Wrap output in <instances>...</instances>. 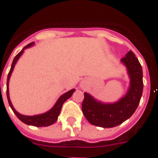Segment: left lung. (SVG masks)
<instances>
[{
	"mask_svg": "<svg viewBox=\"0 0 158 158\" xmlns=\"http://www.w3.org/2000/svg\"><path fill=\"white\" fill-rule=\"evenodd\" d=\"M121 62L127 67L130 78L129 89L122 98L115 103H103L89 93H84L82 111L93 125L104 128L118 126L133 115L139 106L143 91L142 65L131 51Z\"/></svg>",
	"mask_w": 158,
	"mask_h": 158,
	"instance_id": "left-lung-1",
	"label": "left lung"
}]
</instances>
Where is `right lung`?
Instances as JSON below:
<instances>
[{
  "instance_id": "right-lung-1",
  "label": "right lung",
  "mask_w": 158,
  "mask_h": 158,
  "mask_svg": "<svg viewBox=\"0 0 158 158\" xmlns=\"http://www.w3.org/2000/svg\"><path fill=\"white\" fill-rule=\"evenodd\" d=\"M34 44L35 43H29L28 45H27L26 47H23V48L22 49V51H20L17 55H16V57L14 58L13 62H12V66H11L10 71H9V73H8V78H7V98H8L9 106H10L12 110L13 111V112L15 113V115L17 116V118H19V120L22 121L23 123H24L25 124H27V125L41 127L51 126V125H52L53 123H54L56 122L57 119H58V115H59L60 114V111H61V109H62V105H63L64 103H65L68 99L70 98L71 96L73 95V93L75 92V89H71V90L68 91L67 93L62 94V96H60L59 98L58 99V100H57V102L55 103V104L53 106L52 108H51V109L49 110V111H47V112L43 113V114L35 115H22V114H20V113H19L18 111H16V109H15L13 106H12V102H11L10 100V97H9V89H8L9 79H10V77L11 75H12V73L14 69V67L16 65L18 59L19 58V57L21 56L25 49L32 47Z\"/></svg>"
}]
</instances>
